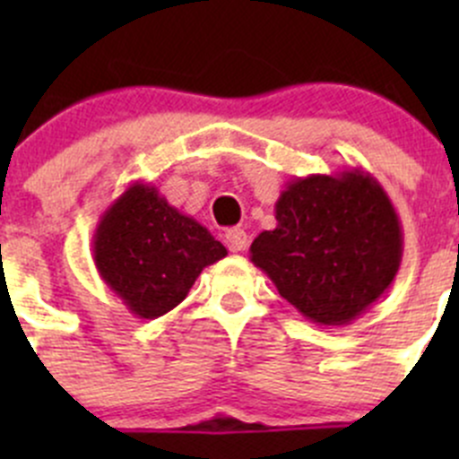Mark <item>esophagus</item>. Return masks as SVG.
<instances>
[{
    "label": "esophagus",
    "mask_w": 459,
    "mask_h": 459,
    "mask_svg": "<svg viewBox=\"0 0 459 459\" xmlns=\"http://www.w3.org/2000/svg\"><path fill=\"white\" fill-rule=\"evenodd\" d=\"M226 247H229L233 253L247 251V247H248L247 230H244V229H230L229 233H226Z\"/></svg>",
    "instance_id": "34e87169"
}]
</instances>
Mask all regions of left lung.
Segmentation results:
<instances>
[{
	"label": "left lung",
	"instance_id": "obj_1",
	"mask_svg": "<svg viewBox=\"0 0 459 459\" xmlns=\"http://www.w3.org/2000/svg\"><path fill=\"white\" fill-rule=\"evenodd\" d=\"M275 229L253 239L251 262L319 326L358 319L400 271V217L362 169L290 179L275 202Z\"/></svg>",
	"mask_w": 459,
	"mask_h": 459
}]
</instances>
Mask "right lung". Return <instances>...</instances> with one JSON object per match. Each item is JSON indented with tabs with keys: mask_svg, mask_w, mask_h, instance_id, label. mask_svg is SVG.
<instances>
[{
	"mask_svg": "<svg viewBox=\"0 0 459 459\" xmlns=\"http://www.w3.org/2000/svg\"><path fill=\"white\" fill-rule=\"evenodd\" d=\"M226 255L206 226L143 182H133L106 208L92 235L97 273L140 319L173 311L204 268Z\"/></svg>",
	"mask_w": 459,
	"mask_h": 459,
	"instance_id": "right-lung-1",
	"label": "right lung"
}]
</instances>
